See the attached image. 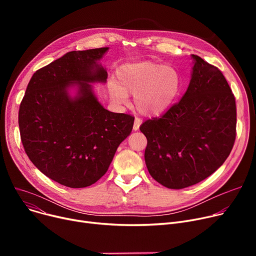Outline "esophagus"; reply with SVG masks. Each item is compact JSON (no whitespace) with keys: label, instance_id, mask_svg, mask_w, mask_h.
I'll return each instance as SVG.
<instances>
[{"label":"esophagus","instance_id":"esophagus-1","mask_svg":"<svg viewBox=\"0 0 256 256\" xmlns=\"http://www.w3.org/2000/svg\"><path fill=\"white\" fill-rule=\"evenodd\" d=\"M141 124H142V120H141L140 118L136 117V118H135V121H134V128H132L134 130H138Z\"/></svg>","mask_w":256,"mask_h":256}]
</instances>
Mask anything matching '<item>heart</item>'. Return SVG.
Listing matches in <instances>:
<instances>
[{
  "instance_id": "obj_1",
  "label": "heart",
  "mask_w": 256,
  "mask_h": 256,
  "mask_svg": "<svg viewBox=\"0 0 256 256\" xmlns=\"http://www.w3.org/2000/svg\"><path fill=\"white\" fill-rule=\"evenodd\" d=\"M182 76L172 66L152 61L130 62L119 66L116 80L106 83L111 102L121 106L126 104L128 93L135 94L137 110L146 116L165 113L178 100Z\"/></svg>"
}]
</instances>
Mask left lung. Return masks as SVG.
Returning <instances> with one entry per match:
<instances>
[{"label":"left lung","instance_id":"1","mask_svg":"<svg viewBox=\"0 0 256 256\" xmlns=\"http://www.w3.org/2000/svg\"><path fill=\"white\" fill-rule=\"evenodd\" d=\"M191 57V80L182 98L140 126L147 139L146 167L169 189L208 178L225 162L236 140V100L225 76L199 56Z\"/></svg>","mask_w":256,"mask_h":256}]
</instances>
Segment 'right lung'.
I'll use <instances>...</instances> for the list:
<instances>
[{
	"label": "right lung",
	"mask_w": 256,
	"mask_h": 256,
	"mask_svg": "<svg viewBox=\"0 0 256 256\" xmlns=\"http://www.w3.org/2000/svg\"><path fill=\"white\" fill-rule=\"evenodd\" d=\"M108 50L68 52L38 70L20 102L18 126L26 156L44 176L66 186L96 182L132 130L134 117L106 110L93 90L92 84L106 82L100 60Z\"/></svg>",
	"instance_id": "1"
}]
</instances>
